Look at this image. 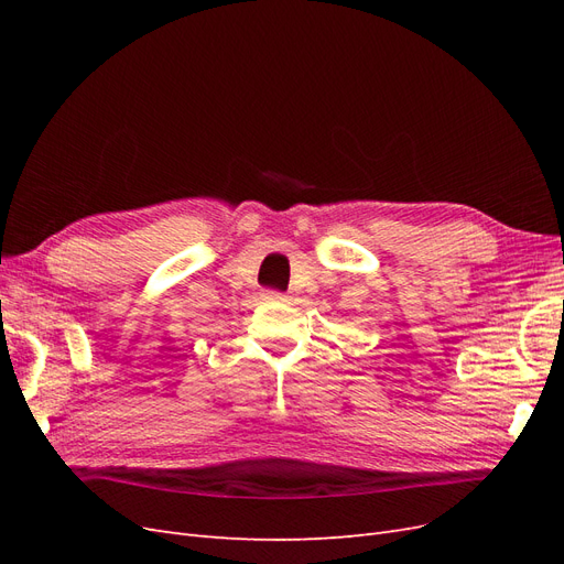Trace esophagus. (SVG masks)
<instances>
[{"label":"esophagus","mask_w":564,"mask_h":564,"mask_svg":"<svg viewBox=\"0 0 564 564\" xmlns=\"http://www.w3.org/2000/svg\"><path fill=\"white\" fill-rule=\"evenodd\" d=\"M263 299L265 301H286V296L284 294H280V292H272V289H268V292H263Z\"/></svg>","instance_id":"esophagus-1"}]
</instances>
